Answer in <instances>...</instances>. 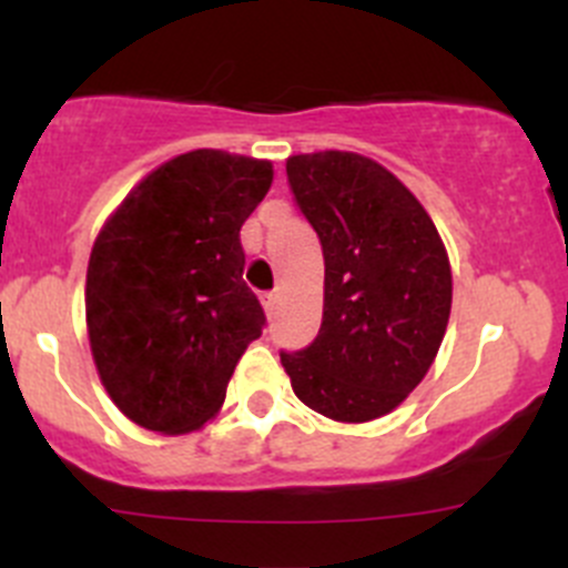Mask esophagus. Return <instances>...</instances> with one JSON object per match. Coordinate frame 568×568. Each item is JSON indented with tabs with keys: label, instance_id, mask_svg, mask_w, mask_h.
<instances>
[{
	"label": "esophagus",
	"instance_id": "obj_1",
	"mask_svg": "<svg viewBox=\"0 0 568 568\" xmlns=\"http://www.w3.org/2000/svg\"><path fill=\"white\" fill-rule=\"evenodd\" d=\"M263 307H266V313H274V307H277V294L274 291H268V294L261 296Z\"/></svg>",
	"mask_w": 568,
	"mask_h": 568
}]
</instances>
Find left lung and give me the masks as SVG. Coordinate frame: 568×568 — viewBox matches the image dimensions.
<instances>
[{
	"label": "left lung",
	"instance_id": "8db88e82",
	"mask_svg": "<svg viewBox=\"0 0 568 568\" xmlns=\"http://www.w3.org/2000/svg\"><path fill=\"white\" fill-rule=\"evenodd\" d=\"M324 252V316L311 346L280 352L318 415H387L432 368L450 316V263L415 194L374 159L324 151L285 164Z\"/></svg>",
	"mask_w": 568,
	"mask_h": 568
}]
</instances>
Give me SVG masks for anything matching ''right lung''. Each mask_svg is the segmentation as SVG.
Here are the masks:
<instances>
[{"label": "right lung", "mask_w": 568, "mask_h": 568, "mask_svg": "<svg viewBox=\"0 0 568 568\" xmlns=\"http://www.w3.org/2000/svg\"><path fill=\"white\" fill-rule=\"evenodd\" d=\"M272 164L192 151L153 170L95 239L88 332L106 393L162 434L203 426L266 316L244 283L239 231Z\"/></svg>", "instance_id": "1"}]
</instances>
